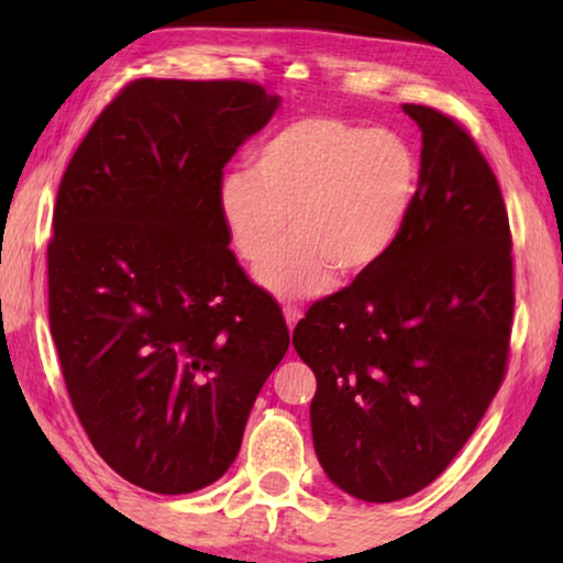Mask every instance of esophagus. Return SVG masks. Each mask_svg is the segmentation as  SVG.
I'll return each mask as SVG.
<instances>
[{
	"label": "esophagus",
	"instance_id": "34e87169",
	"mask_svg": "<svg viewBox=\"0 0 563 563\" xmlns=\"http://www.w3.org/2000/svg\"><path fill=\"white\" fill-rule=\"evenodd\" d=\"M283 316H285V322H288V328L292 330L295 325H298V320L302 318V312L298 308H290V305H285Z\"/></svg>",
	"mask_w": 563,
	"mask_h": 563
}]
</instances>
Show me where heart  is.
<instances>
[{"instance_id":"obj_1","label":"heart","mask_w":563,"mask_h":563,"mask_svg":"<svg viewBox=\"0 0 563 563\" xmlns=\"http://www.w3.org/2000/svg\"><path fill=\"white\" fill-rule=\"evenodd\" d=\"M419 161L395 131L338 117H300L251 154V170H231L216 194L233 253L261 265L288 231L292 238L258 271L280 300L325 292L335 273L375 271L402 238L415 211Z\"/></svg>"}]
</instances>
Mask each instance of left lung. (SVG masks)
<instances>
[{
	"label": "left lung",
	"mask_w": 563,
	"mask_h": 563,
	"mask_svg": "<svg viewBox=\"0 0 563 563\" xmlns=\"http://www.w3.org/2000/svg\"><path fill=\"white\" fill-rule=\"evenodd\" d=\"M402 111L422 131L405 233L292 332L318 379L310 424L322 470L377 504L424 489L470 440L504 379L514 316L497 176L454 119L417 103Z\"/></svg>",
	"instance_id": "8db88e82"
}]
</instances>
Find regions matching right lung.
Here are the masks:
<instances>
[{
	"label": "right lung",
	"mask_w": 563,
	"mask_h": 563,
	"mask_svg": "<svg viewBox=\"0 0 563 563\" xmlns=\"http://www.w3.org/2000/svg\"><path fill=\"white\" fill-rule=\"evenodd\" d=\"M280 97L247 81L139 79L89 129L54 208L49 325L93 450L141 489L228 472L290 345L218 216L231 156Z\"/></svg>",
	"instance_id": "obj_1"
}]
</instances>
